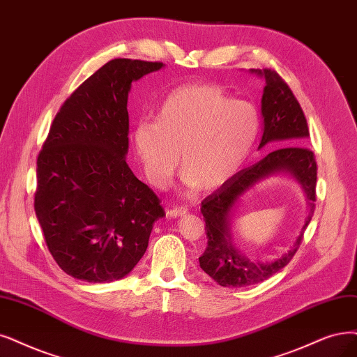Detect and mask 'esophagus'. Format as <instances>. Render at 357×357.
<instances>
[{
    "mask_svg": "<svg viewBox=\"0 0 357 357\" xmlns=\"http://www.w3.org/2000/svg\"><path fill=\"white\" fill-rule=\"evenodd\" d=\"M187 212H188V210L185 207H175V208L167 210V216H170V218H179V216L187 215Z\"/></svg>",
    "mask_w": 357,
    "mask_h": 357,
    "instance_id": "obj_1",
    "label": "esophagus"
}]
</instances>
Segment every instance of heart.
I'll return each mask as SVG.
<instances>
[{"instance_id": "heart-1", "label": "heart", "mask_w": 357, "mask_h": 357, "mask_svg": "<svg viewBox=\"0 0 357 357\" xmlns=\"http://www.w3.org/2000/svg\"><path fill=\"white\" fill-rule=\"evenodd\" d=\"M260 114L212 84H188L166 97L154 122L135 126L134 149L144 175L163 188L178 167L188 187L212 191L229 181L252 154Z\"/></svg>"}]
</instances>
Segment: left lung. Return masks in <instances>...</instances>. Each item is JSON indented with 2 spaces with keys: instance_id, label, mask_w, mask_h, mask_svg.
Wrapping results in <instances>:
<instances>
[{
  "instance_id": "obj_1",
  "label": "left lung",
  "mask_w": 357,
  "mask_h": 357,
  "mask_svg": "<svg viewBox=\"0 0 357 357\" xmlns=\"http://www.w3.org/2000/svg\"><path fill=\"white\" fill-rule=\"evenodd\" d=\"M252 72L265 77L266 82L261 97L263 135L259 149L271 142H276L278 149L268 153L257 163L236 172L229 181L202 202L207 247L199 257L200 268L222 287L259 284L287 266L298 250L303 234L314 212L318 165L314 153L301 145L309 138L305 113L293 91L275 70L252 69ZM280 144L283 147L280 148ZM282 171L291 174L305 190L310 200V213L296 244L285 255L272 262H253L231 244L230 213L239 197L257 181Z\"/></svg>"
}]
</instances>
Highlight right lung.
Instances as JSON below:
<instances>
[{
    "instance_id": "1",
    "label": "right lung",
    "mask_w": 357,
    "mask_h": 357,
    "mask_svg": "<svg viewBox=\"0 0 357 357\" xmlns=\"http://www.w3.org/2000/svg\"><path fill=\"white\" fill-rule=\"evenodd\" d=\"M163 63L114 59L64 101L36 162L35 213L68 275L122 280L144 256L165 210L129 169L128 94Z\"/></svg>"
}]
</instances>
